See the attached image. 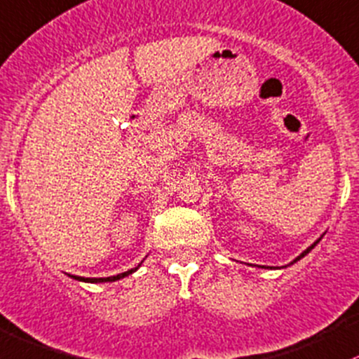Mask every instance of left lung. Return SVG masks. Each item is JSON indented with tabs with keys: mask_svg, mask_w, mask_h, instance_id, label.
Here are the masks:
<instances>
[{
	"mask_svg": "<svg viewBox=\"0 0 359 359\" xmlns=\"http://www.w3.org/2000/svg\"><path fill=\"white\" fill-rule=\"evenodd\" d=\"M317 243H318V241H317ZM317 243H313V245H311V246H310V248H306V250H304V252L302 253V255H299L298 258H296V260H294V262H298V260H299V258H303L304 255H306V253H308V252H310V250H311V248H313V246H315V245H317Z\"/></svg>",
	"mask_w": 359,
	"mask_h": 359,
	"instance_id": "left-lung-1",
	"label": "left lung"
}]
</instances>
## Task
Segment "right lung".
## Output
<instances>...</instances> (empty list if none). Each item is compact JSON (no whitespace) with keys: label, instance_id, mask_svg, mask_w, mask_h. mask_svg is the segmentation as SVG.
<instances>
[{"label":"right lung","instance_id":"add662e5","mask_svg":"<svg viewBox=\"0 0 359 359\" xmlns=\"http://www.w3.org/2000/svg\"><path fill=\"white\" fill-rule=\"evenodd\" d=\"M137 269L138 267H135V269H132V271H126V272L118 273V276H113V277H79V276H72V277L76 280H83V283H113V280H118V279H121V277L130 276V273L137 271Z\"/></svg>","mask_w":359,"mask_h":359}]
</instances>
